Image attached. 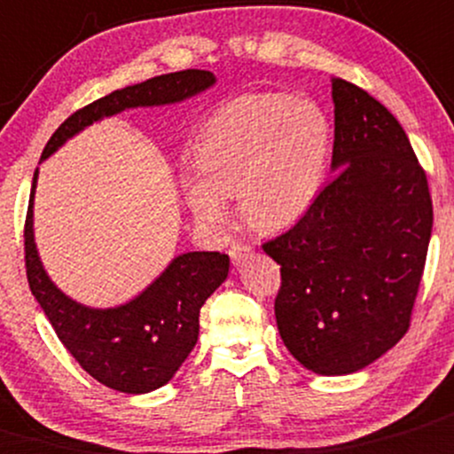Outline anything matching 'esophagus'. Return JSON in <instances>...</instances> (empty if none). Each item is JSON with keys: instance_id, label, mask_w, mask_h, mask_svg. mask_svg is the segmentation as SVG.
<instances>
[{"instance_id": "esophagus-1", "label": "esophagus", "mask_w": 454, "mask_h": 454, "mask_svg": "<svg viewBox=\"0 0 454 454\" xmlns=\"http://www.w3.org/2000/svg\"><path fill=\"white\" fill-rule=\"evenodd\" d=\"M250 253H253V248H250V246H246V244H239V241H237V244H232L231 248H228V254H231L232 263H239L241 259L248 257Z\"/></svg>"}]
</instances>
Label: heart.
Returning a JSON list of instances; mask_svg holds the SVG:
<instances>
[{
  "label": "heart",
  "instance_id": "b5f03b06",
  "mask_svg": "<svg viewBox=\"0 0 454 454\" xmlns=\"http://www.w3.org/2000/svg\"><path fill=\"white\" fill-rule=\"evenodd\" d=\"M333 146L324 110L306 97L257 92L228 101L206 121L197 166L182 170L184 200L206 228H222L228 197L262 232L297 223L319 197Z\"/></svg>",
  "mask_w": 454,
  "mask_h": 454
}]
</instances>
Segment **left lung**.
I'll use <instances>...</instances> for the list:
<instances>
[{"label":"left lung","mask_w":454,"mask_h":454,"mask_svg":"<svg viewBox=\"0 0 454 454\" xmlns=\"http://www.w3.org/2000/svg\"><path fill=\"white\" fill-rule=\"evenodd\" d=\"M333 182L263 253L281 266V341L317 375H350L411 325L433 201L408 135L384 104L333 79Z\"/></svg>","instance_id":"obj_1"}]
</instances>
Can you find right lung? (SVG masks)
<instances>
[{"instance_id":"right-lung-1","label":"right lung","mask_w":454,"mask_h":454,"mask_svg":"<svg viewBox=\"0 0 454 454\" xmlns=\"http://www.w3.org/2000/svg\"><path fill=\"white\" fill-rule=\"evenodd\" d=\"M217 83L210 70H179L110 92L70 115L48 139L42 161L88 126L124 110L173 106ZM30 188L24 246L26 275L33 297L57 337L79 366L99 384L129 395H144L168 384L200 337V310L226 281L231 259L222 253L177 254L155 281L120 306L95 308L68 297L43 268L35 244V188Z\"/></svg>"}]
</instances>
